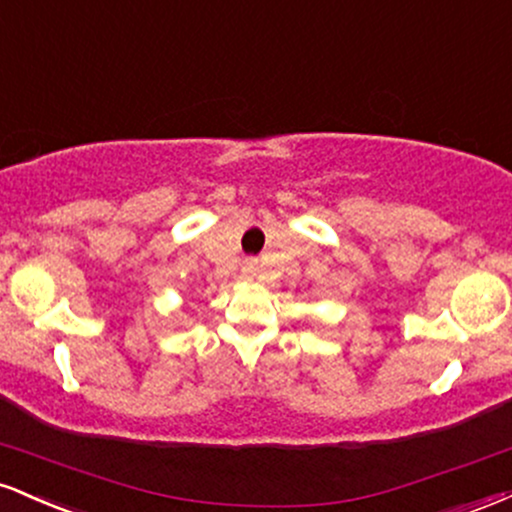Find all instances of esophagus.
<instances>
[{"mask_svg":"<svg viewBox=\"0 0 512 512\" xmlns=\"http://www.w3.org/2000/svg\"><path fill=\"white\" fill-rule=\"evenodd\" d=\"M255 269H257V262H255V260H248V262H245V274H248V276H255Z\"/></svg>","mask_w":512,"mask_h":512,"instance_id":"1","label":"esophagus"}]
</instances>
